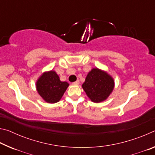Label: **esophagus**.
<instances>
[{
	"instance_id": "obj_1",
	"label": "esophagus",
	"mask_w": 155,
	"mask_h": 155,
	"mask_svg": "<svg viewBox=\"0 0 155 155\" xmlns=\"http://www.w3.org/2000/svg\"><path fill=\"white\" fill-rule=\"evenodd\" d=\"M72 84H73V85H78V84H79V81L77 80V81H75V82H74Z\"/></svg>"
}]
</instances>
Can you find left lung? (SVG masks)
Returning <instances> with one entry per match:
<instances>
[{
  "label": "left lung",
  "instance_id": "left-lung-1",
  "mask_svg": "<svg viewBox=\"0 0 155 155\" xmlns=\"http://www.w3.org/2000/svg\"><path fill=\"white\" fill-rule=\"evenodd\" d=\"M115 87L114 78L108 72L94 68L87 74L82 87L93 103H98L108 98Z\"/></svg>",
  "mask_w": 155,
  "mask_h": 155
}]
</instances>
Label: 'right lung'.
Here are the masks:
<instances>
[{"mask_svg":"<svg viewBox=\"0 0 155 155\" xmlns=\"http://www.w3.org/2000/svg\"><path fill=\"white\" fill-rule=\"evenodd\" d=\"M69 86L66 81H61L59 75L54 70L43 72L36 81L38 93L44 101L53 104L58 103Z\"/></svg>","mask_w":155,"mask_h":155,"instance_id":"right-lung-1","label":"right lung"}]
</instances>
